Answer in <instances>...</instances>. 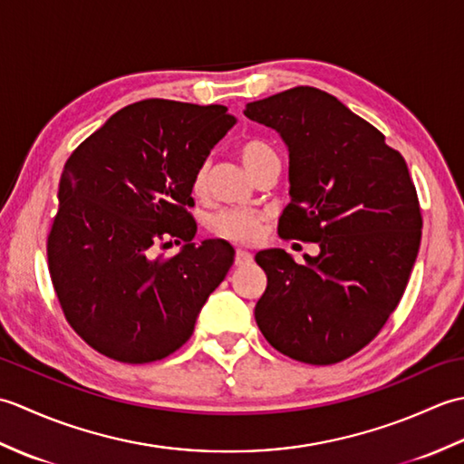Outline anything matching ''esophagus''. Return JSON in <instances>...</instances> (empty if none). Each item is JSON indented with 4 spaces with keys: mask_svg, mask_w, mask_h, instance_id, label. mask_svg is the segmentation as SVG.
Returning <instances> with one entry per match:
<instances>
[{
    "mask_svg": "<svg viewBox=\"0 0 464 464\" xmlns=\"http://www.w3.org/2000/svg\"><path fill=\"white\" fill-rule=\"evenodd\" d=\"M251 261H253V255L249 251L237 249V253H235V265H239V267H243V265H249Z\"/></svg>",
    "mask_w": 464,
    "mask_h": 464,
    "instance_id": "obj_1",
    "label": "esophagus"
}]
</instances>
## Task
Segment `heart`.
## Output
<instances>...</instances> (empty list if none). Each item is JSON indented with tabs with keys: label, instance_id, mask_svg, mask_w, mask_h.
Masks as SVG:
<instances>
[{
	"label": "heart",
	"instance_id": "heart-1",
	"mask_svg": "<svg viewBox=\"0 0 464 464\" xmlns=\"http://www.w3.org/2000/svg\"><path fill=\"white\" fill-rule=\"evenodd\" d=\"M239 157L245 165V169L249 173L257 167L259 163L271 160V157H277L271 147L263 141H247L239 147ZM207 163L197 167L193 175V189L203 191L205 181H207ZM263 217L249 209H223L217 213L211 219V229L221 235L225 239L231 241H241V243H251L257 239L259 229H261Z\"/></svg>",
	"mask_w": 464,
	"mask_h": 464
}]
</instances>
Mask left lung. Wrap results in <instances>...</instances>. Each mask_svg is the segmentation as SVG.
<instances>
[{
	"mask_svg": "<svg viewBox=\"0 0 464 464\" xmlns=\"http://www.w3.org/2000/svg\"><path fill=\"white\" fill-rule=\"evenodd\" d=\"M243 113L287 145L291 203L279 235L319 245L303 265L283 249L255 255L267 275L255 321L295 361L339 362L382 329L417 261L422 219L407 163L379 130L314 87L247 103Z\"/></svg>",
	"mask_w": 464,
	"mask_h": 464,
	"instance_id": "left-lung-1",
	"label": "left lung"
}]
</instances>
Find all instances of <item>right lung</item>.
Instances as JSON below:
<instances>
[{
	"mask_svg": "<svg viewBox=\"0 0 464 464\" xmlns=\"http://www.w3.org/2000/svg\"><path fill=\"white\" fill-rule=\"evenodd\" d=\"M235 123L223 105L145 100L111 115L67 160L49 275L69 324L105 357L141 364L175 353L231 269L227 241L191 243L187 207L197 167ZM171 237L186 241L180 253L157 256Z\"/></svg>",
	"mask_w": 464,
	"mask_h": 464,
	"instance_id": "obj_1",
	"label": "right lung"
}]
</instances>
